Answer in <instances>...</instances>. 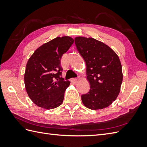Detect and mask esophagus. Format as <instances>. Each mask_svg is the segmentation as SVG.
Wrapping results in <instances>:
<instances>
[{
    "mask_svg": "<svg viewBox=\"0 0 147 147\" xmlns=\"http://www.w3.org/2000/svg\"><path fill=\"white\" fill-rule=\"evenodd\" d=\"M78 78H72L71 79V82L73 83H76L78 82Z\"/></svg>",
    "mask_w": 147,
    "mask_h": 147,
    "instance_id": "esophagus-1",
    "label": "esophagus"
}]
</instances>
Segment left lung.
Returning a JSON list of instances; mask_svg holds the SVG:
<instances>
[{
	"mask_svg": "<svg viewBox=\"0 0 147 147\" xmlns=\"http://www.w3.org/2000/svg\"><path fill=\"white\" fill-rule=\"evenodd\" d=\"M74 43L86 65L90 91L82 95L84 105L92 110L102 109L117 98L123 82L121 61L107 45L93 38L76 37Z\"/></svg>",
	"mask_w": 147,
	"mask_h": 147,
	"instance_id": "obj_1",
	"label": "left lung"
}]
</instances>
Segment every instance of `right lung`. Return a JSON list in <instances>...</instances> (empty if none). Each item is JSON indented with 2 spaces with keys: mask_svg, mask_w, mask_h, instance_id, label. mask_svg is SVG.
I'll list each match as a JSON object with an SVG mask.
<instances>
[{
  "mask_svg": "<svg viewBox=\"0 0 147 147\" xmlns=\"http://www.w3.org/2000/svg\"><path fill=\"white\" fill-rule=\"evenodd\" d=\"M73 43L69 36L57 37L37 49L28 61L24 76L25 88L38 107L52 109L63 102L70 82L61 77V59Z\"/></svg>",
  "mask_w": 147,
  "mask_h": 147,
  "instance_id": "right-lung-1",
  "label": "right lung"
}]
</instances>
